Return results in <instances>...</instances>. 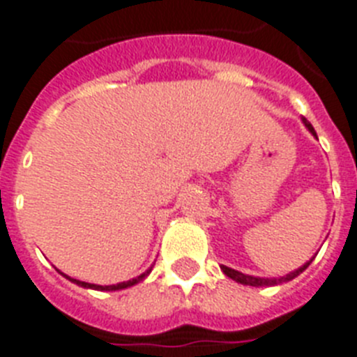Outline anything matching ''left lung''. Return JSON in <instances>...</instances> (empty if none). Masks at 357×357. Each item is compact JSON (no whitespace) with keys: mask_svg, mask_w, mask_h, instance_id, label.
I'll use <instances>...</instances> for the list:
<instances>
[{"mask_svg":"<svg viewBox=\"0 0 357 357\" xmlns=\"http://www.w3.org/2000/svg\"><path fill=\"white\" fill-rule=\"evenodd\" d=\"M303 123L306 124V128H308L310 132L314 133V135H317V133H315V130H314V126H312V124H310L308 121H306V119H303ZM310 262H312V260H310ZM310 262L304 264L303 268L295 269L294 273H288V275H286V277H280V279H260V277H251V275L240 273V271H236V269L227 268V266H222V271H224V273L227 275L229 279L236 280V282H240V284H245V286H275V284H282V282H288V280L295 279L297 275L303 273L304 269L308 268Z\"/></svg>","mask_w":357,"mask_h":357,"instance_id":"8db88e82","label":"left lung"}]
</instances>
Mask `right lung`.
<instances>
[{
	"label": "right lung",
	"mask_w": 357,
	"mask_h": 357,
	"mask_svg": "<svg viewBox=\"0 0 357 357\" xmlns=\"http://www.w3.org/2000/svg\"><path fill=\"white\" fill-rule=\"evenodd\" d=\"M150 273V269L149 271H144L143 275H139V277H135V279L132 280H126V282H119V284H113V286H97V284H89V282H82V280H77V279H69L68 275H63V277H68L71 282L78 284V286H82V288H91V289H106V291H113V289H124V288H130V286H133V284H137L141 282V280L146 277V275Z\"/></svg>",
	"instance_id": "obj_1"
}]
</instances>
